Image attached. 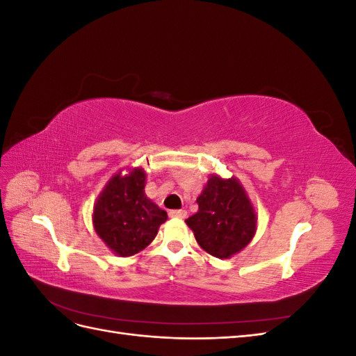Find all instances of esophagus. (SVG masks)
Returning a JSON list of instances; mask_svg holds the SVG:
<instances>
[{
  "mask_svg": "<svg viewBox=\"0 0 356 356\" xmlns=\"http://www.w3.org/2000/svg\"><path fill=\"white\" fill-rule=\"evenodd\" d=\"M169 217L182 220V218L187 217V211L186 209H172V211H169Z\"/></svg>",
  "mask_w": 356,
  "mask_h": 356,
  "instance_id": "obj_1",
  "label": "esophagus"
}]
</instances>
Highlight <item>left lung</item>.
Wrapping results in <instances>:
<instances>
[{"label":"left lung","mask_w":356,"mask_h":356,"mask_svg":"<svg viewBox=\"0 0 356 356\" xmlns=\"http://www.w3.org/2000/svg\"><path fill=\"white\" fill-rule=\"evenodd\" d=\"M197 204L199 211L186 222L211 255L229 258L254 238L257 218L238 179L211 177Z\"/></svg>","instance_id":"obj_1"}]
</instances>
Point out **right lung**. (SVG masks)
<instances>
[{
	"mask_svg": "<svg viewBox=\"0 0 356 356\" xmlns=\"http://www.w3.org/2000/svg\"><path fill=\"white\" fill-rule=\"evenodd\" d=\"M145 174L114 175L93 209V224L99 238L120 257L134 255L152 243L168 213L149 200L145 193Z\"/></svg>",
	"mask_w": 356,
	"mask_h": 356,
	"instance_id": "obj_1",
	"label": "right lung"
}]
</instances>
